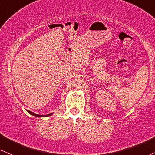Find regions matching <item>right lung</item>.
Listing matches in <instances>:
<instances>
[{
    "label": "right lung",
    "instance_id": "1",
    "mask_svg": "<svg viewBox=\"0 0 155 155\" xmlns=\"http://www.w3.org/2000/svg\"><path fill=\"white\" fill-rule=\"evenodd\" d=\"M27 111H28V113H29V114H31V115L34 116H37V117H43V116H51V114H47V115H39V114H34V113L31 112V111H29V110H27Z\"/></svg>",
    "mask_w": 155,
    "mask_h": 155
}]
</instances>
